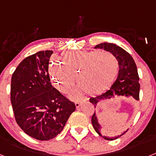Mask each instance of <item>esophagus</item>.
<instances>
[{"mask_svg":"<svg viewBox=\"0 0 156 156\" xmlns=\"http://www.w3.org/2000/svg\"><path fill=\"white\" fill-rule=\"evenodd\" d=\"M80 104H81L80 101H76V102H75L76 107V108H79L80 106Z\"/></svg>","mask_w":156,"mask_h":156,"instance_id":"1","label":"esophagus"}]
</instances>
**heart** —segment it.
Instances as JSON below:
<instances>
[{
	"label": "heart",
	"mask_w": 156,
	"mask_h": 156,
	"mask_svg": "<svg viewBox=\"0 0 156 156\" xmlns=\"http://www.w3.org/2000/svg\"><path fill=\"white\" fill-rule=\"evenodd\" d=\"M61 64L54 58L49 67L51 78L58 90L65 94L78 83L89 94H96L105 90L114 82L119 73V62L116 56L101 51H80L64 53ZM81 90L72 92L70 98L79 99Z\"/></svg>",
	"instance_id": "heart-1"
}]
</instances>
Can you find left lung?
I'll list each match as a JSON object with an SVG mask.
<instances>
[{
    "label": "left lung",
    "instance_id": "8db88e82",
    "mask_svg": "<svg viewBox=\"0 0 156 156\" xmlns=\"http://www.w3.org/2000/svg\"><path fill=\"white\" fill-rule=\"evenodd\" d=\"M95 48H100L114 54L119 62V69L116 80L112 85L109 90L105 93L98 95L94 98H90V102L95 105L101 100L112 98L115 97V95H122V96H132L136 100H139V92H140V83H139V76L137 73V66L132 56L127 51L122 49L120 47L117 46L115 44L111 43H102L96 45ZM91 122L94 129L101 137L105 140H113L119 138L122 135L126 133L128 129L121 132L115 136H108L105 135L102 131V126L98 122V118L95 115V112L91 117Z\"/></svg>",
    "mask_w": 156,
    "mask_h": 156
}]
</instances>
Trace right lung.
I'll return each instance as SVG.
<instances>
[{"label": "right lung", "instance_id": "add662e5", "mask_svg": "<svg viewBox=\"0 0 156 156\" xmlns=\"http://www.w3.org/2000/svg\"><path fill=\"white\" fill-rule=\"evenodd\" d=\"M52 51H41L23 59L12 74L11 102L16 122L27 135L48 140L62 132L76 110L51 83L48 73Z\"/></svg>", "mask_w": 156, "mask_h": 156}]
</instances>
